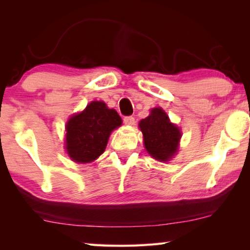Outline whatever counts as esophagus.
<instances>
[{
    "label": "esophagus",
    "instance_id": "34e87169",
    "mask_svg": "<svg viewBox=\"0 0 250 250\" xmlns=\"http://www.w3.org/2000/svg\"><path fill=\"white\" fill-rule=\"evenodd\" d=\"M124 122L125 125H134V118L132 116H129V117H125Z\"/></svg>",
    "mask_w": 250,
    "mask_h": 250
}]
</instances>
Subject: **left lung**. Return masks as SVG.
Wrapping results in <instances>:
<instances>
[{"label": "left lung", "instance_id": "8db88e82", "mask_svg": "<svg viewBox=\"0 0 250 250\" xmlns=\"http://www.w3.org/2000/svg\"><path fill=\"white\" fill-rule=\"evenodd\" d=\"M145 147L152 158L167 162L176 154L182 133L179 126L172 124L162 108H153L146 119L139 122Z\"/></svg>", "mask_w": 250, "mask_h": 250}]
</instances>
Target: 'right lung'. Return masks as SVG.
I'll return each instance as SVG.
<instances>
[{"mask_svg":"<svg viewBox=\"0 0 250 250\" xmlns=\"http://www.w3.org/2000/svg\"><path fill=\"white\" fill-rule=\"evenodd\" d=\"M122 125L115 109L104 101H91L66 125V151L76 163H90L105 150L110 133Z\"/></svg>","mask_w":250,"mask_h":250,"instance_id":"right-lung-1","label":"right lung"}]
</instances>
